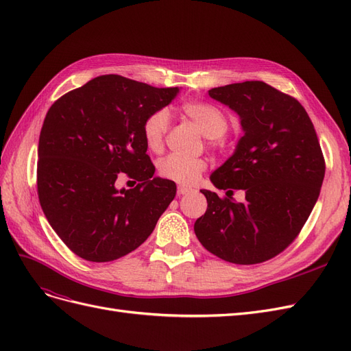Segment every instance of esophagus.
I'll list each match as a JSON object with an SVG mask.
<instances>
[{
  "instance_id": "obj_1",
  "label": "esophagus",
  "mask_w": 351,
  "mask_h": 351,
  "mask_svg": "<svg viewBox=\"0 0 351 351\" xmlns=\"http://www.w3.org/2000/svg\"><path fill=\"white\" fill-rule=\"evenodd\" d=\"M190 192H192V189H190V187H186V186H178V187H177V193H178V196L187 195V193H190Z\"/></svg>"
}]
</instances>
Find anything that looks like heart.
Wrapping results in <instances>:
<instances>
[{
	"label": "heart",
	"instance_id": "1",
	"mask_svg": "<svg viewBox=\"0 0 351 351\" xmlns=\"http://www.w3.org/2000/svg\"><path fill=\"white\" fill-rule=\"evenodd\" d=\"M182 111L193 120L196 125L214 146L222 145L221 136L228 129V119L215 105L208 102H186L182 105ZM168 112L158 110L146 117L142 124L143 141L149 151H159L164 143V136L168 129ZM208 167L205 159L186 158L182 155L171 154L158 161V173L161 177L171 180L178 184L196 183L202 173Z\"/></svg>",
	"mask_w": 351,
	"mask_h": 351
}]
</instances>
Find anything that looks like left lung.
Listing matches in <instances>:
<instances>
[{"label": "left lung", "instance_id": "1", "mask_svg": "<svg viewBox=\"0 0 351 351\" xmlns=\"http://www.w3.org/2000/svg\"><path fill=\"white\" fill-rule=\"evenodd\" d=\"M234 111L243 130L236 149L210 174L217 189L244 200H208L195 232L206 250L239 265L277 256L297 237L319 197L325 162L315 127L299 101L259 80L208 90ZM227 192V193H228Z\"/></svg>", "mask_w": 351, "mask_h": 351}]
</instances>
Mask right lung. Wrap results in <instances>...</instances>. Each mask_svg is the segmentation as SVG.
I'll list each match as a JSON object with an SVG mask.
<instances>
[{
  "mask_svg": "<svg viewBox=\"0 0 351 351\" xmlns=\"http://www.w3.org/2000/svg\"><path fill=\"white\" fill-rule=\"evenodd\" d=\"M178 92L105 74L51 105L38 145V195L77 256L110 262L133 252L171 204L176 183L154 176L142 124ZM121 172L140 184L117 189Z\"/></svg>",
  "mask_w": 351,
  "mask_h": 351,
  "instance_id": "1",
  "label": "right lung"
}]
</instances>
